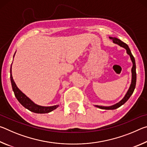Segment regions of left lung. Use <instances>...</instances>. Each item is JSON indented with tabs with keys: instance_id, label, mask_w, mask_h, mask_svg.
I'll list each match as a JSON object with an SVG mask.
<instances>
[{
	"instance_id": "left-lung-1",
	"label": "left lung",
	"mask_w": 147,
	"mask_h": 147,
	"mask_svg": "<svg viewBox=\"0 0 147 147\" xmlns=\"http://www.w3.org/2000/svg\"><path fill=\"white\" fill-rule=\"evenodd\" d=\"M109 38H110L111 39H112L114 43L117 44V45H120L121 47H123V48L125 49L126 50V53H127L128 55L130 56L131 60L133 63V66H132V68H131V82L130 88H129V89L127 91V93H126L125 96H124V98L122 99V100L119 102L114 104V105L111 106H95L96 107H97V108H99L100 109H115L119 108V107L121 106L122 105H123V104L128 100L129 98L130 97L131 94H132V93H134V89H135L136 84V66L135 58H134V57L133 56L132 54H131L128 46L125 43H124V42H123L121 40H120V39H119L117 38H112V37H109Z\"/></svg>"
}]
</instances>
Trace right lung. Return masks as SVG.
Instances as JSON below:
<instances>
[{
	"label": "right lung",
	"mask_w": 147,
	"mask_h": 147,
	"mask_svg": "<svg viewBox=\"0 0 147 147\" xmlns=\"http://www.w3.org/2000/svg\"><path fill=\"white\" fill-rule=\"evenodd\" d=\"M14 57V56H13ZM10 79H11V83L13 91L14 92L15 96H16V98L18 100L24 108L28 109V110L32 111L34 113H49L51 111L54 110L56 109L59 105H56L53 106H41L37 105L35 103H34L30 99L24 94L23 92H22L20 89L17 88L16 83L13 79L11 74V67L10 69Z\"/></svg>",
	"instance_id": "add662e5"
}]
</instances>
